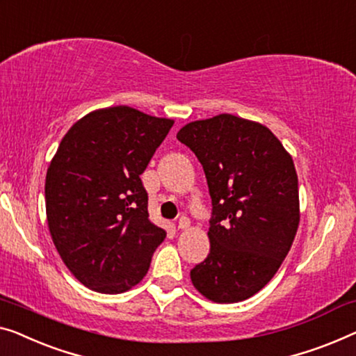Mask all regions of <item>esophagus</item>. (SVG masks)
Listing matches in <instances>:
<instances>
[{
  "mask_svg": "<svg viewBox=\"0 0 356 356\" xmlns=\"http://www.w3.org/2000/svg\"><path fill=\"white\" fill-rule=\"evenodd\" d=\"M191 226V221L188 216H181V218L178 220V229H188Z\"/></svg>",
  "mask_w": 356,
  "mask_h": 356,
  "instance_id": "1",
  "label": "esophagus"
}]
</instances>
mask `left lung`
<instances>
[{
    "mask_svg": "<svg viewBox=\"0 0 356 356\" xmlns=\"http://www.w3.org/2000/svg\"><path fill=\"white\" fill-rule=\"evenodd\" d=\"M177 138L202 163L212 197L210 254L191 270L205 298L255 296L280 270L300 221L291 154L270 128L238 115L189 122Z\"/></svg>",
    "mask_w": 356,
    "mask_h": 356,
    "instance_id": "1",
    "label": "left lung"
}]
</instances>
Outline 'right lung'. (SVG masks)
I'll use <instances>...</instances> for the list:
<instances>
[{"mask_svg": "<svg viewBox=\"0 0 356 356\" xmlns=\"http://www.w3.org/2000/svg\"><path fill=\"white\" fill-rule=\"evenodd\" d=\"M173 123L128 106L104 107L60 141L46 172V220L60 259L88 289H131L165 239L149 220L140 175Z\"/></svg>", "mask_w": 356, "mask_h": 356, "instance_id": "right-lung-1", "label": "right lung"}]
</instances>
